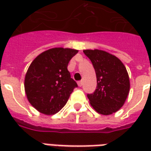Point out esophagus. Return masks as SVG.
Returning a JSON list of instances; mask_svg holds the SVG:
<instances>
[{
  "mask_svg": "<svg viewBox=\"0 0 151 151\" xmlns=\"http://www.w3.org/2000/svg\"><path fill=\"white\" fill-rule=\"evenodd\" d=\"M82 84H83V82H82V81H79V82H78V86H82Z\"/></svg>",
  "mask_w": 151,
  "mask_h": 151,
  "instance_id": "1",
  "label": "esophagus"
}]
</instances>
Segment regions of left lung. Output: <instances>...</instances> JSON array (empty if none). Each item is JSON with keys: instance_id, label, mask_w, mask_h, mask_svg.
<instances>
[{"instance_id": "8db88e82", "label": "left lung", "mask_w": 151, "mask_h": 151, "mask_svg": "<svg viewBox=\"0 0 151 151\" xmlns=\"http://www.w3.org/2000/svg\"><path fill=\"white\" fill-rule=\"evenodd\" d=\"M96 73L97 86L87 94L90 104L102 115H111L120 109L129 92V78L126 68L116 56L102 50H84Z\"/></svg>"}]
</instances>
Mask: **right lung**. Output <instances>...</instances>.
I'll use <instances>...</instances> for the list:
<instances>
[{"label":"right lung","mask_w":151,"mask_h":151,"mask_svg":"<svg viewBox=\"0 0 151 151\" xmlns=\"http://www.w3.org/2000/svg\"><path fill=\"white\" fill-rule=\"evenodd\" d=\"M78 52L71 48H51L40 54L29 66L25 77V91L28 101L40 112H58L78 87L67 69Z\"/></svg>","instance_id":"obj_1"}]
</instances>
